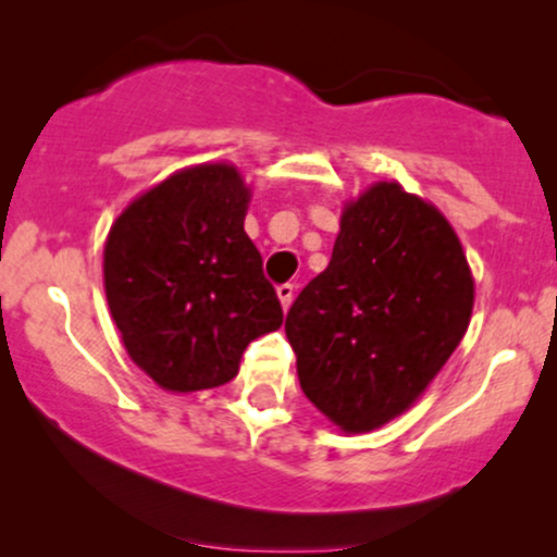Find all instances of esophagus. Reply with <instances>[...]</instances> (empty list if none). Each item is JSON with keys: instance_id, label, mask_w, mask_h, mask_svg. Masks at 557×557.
Segmentation results:
<instances>
[{"instance_id": "obj_1", "label": "esophagus", "mask_w": 557, "mask_h": 557, "mask_svg": "<svg viewBox=\"0 0 557 557\" xmlns=\"http://www.w3.org/2000/svg\"><path fill=\"white\" fill-rule=\"evenodd\" d=\"M293 296H296V287H293L290 283H283V285H277V298H280V304H283V309H285V311L290 309V304H293Z\"/></svg>"}]
</instances>
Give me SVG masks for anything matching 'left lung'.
<instances>
[{
  "label": "left lung",
  "instance_id": "1",
  "mask_svg": "<svg viewBox=\"0 0 557 557\" xmlns=\"http://www.w3.org/2000/svg\"><path fill=\"white\" fill-rule=\"evenodd\" d=\"M474 280L432 203L376 183L343 209L327 270L285 319L300 389L343 432L406 411L466 335Z\"/></svg>",
  "mask_w": 557,
  "mask_h": 557
}]
</instances>
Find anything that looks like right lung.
Here are the masks:
<instances>
[{
    "label": "right lung",
    "mask_w": 557,
    "mask_h": 557,
    "mask_svg": "<svg viewBox=\"0 0 557 557\" xmlns=\"http://www.w3.org/2000/svg\"><path fill=\"white\" fill-rule=\"evenodd\" d=\"M246 183L198 164L138 196L104 246V290L125 350L172 393L220 387L246 345L283 324V306L243 230Z\"/></svg>",
    "instance_id": "right-lung-1"
}]
</instances>
